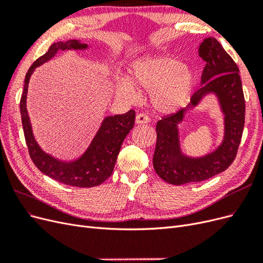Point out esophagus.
<instances>
[{
	"label": "esophagus",
	"instance_id": "obj_1",
	"mask_svg": "<svg viewBox=\"0 0 263 263\" xmlns=\"http://www.w3.org/2000/svg\"><path fill=\"white\" fill-rule=\"evenodd\" d=\"M149 123V117L144 114V113H140L136 116V124H147Z\"/></svg>",
	"mask_w": 263,
	"mask_h": 263
}]
</instances>
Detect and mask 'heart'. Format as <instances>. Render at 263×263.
Instances as JSON below:
<instances>
[{
    "label": "heart",
    "instance_id": "1",
    "mask_svg": "<svg viewBox=\"0 0 263 263\" xmlns=\"http://www.w3.org/2000/svg\"><path fill=\"white\" fill-rule=\"evenodd\" d=\"M195 84V74L187 66L170 55L144 57L134 63L132 80L123 79L118 91L130 100L138 90L148 91L155 109L163 114L177 112L185 105Z\"/></svg>",
    "mask_w": 263,
    "mask_h": 263
}]
</instances>
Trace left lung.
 Listing matches in <instances>:
<instances>
[{"instance_id": "1", "label": "left lung", "mask_w": 263, "mask_h": 263, "mask_svg": "<svg viewBox=\"0 0 263 263\" xmlns=\"http://www.w3.org/2000/svg\"><path fill=\"white\" fill-rule=\"evenodd\" d=\"M198 54L206 62L202 86L192 95L187 107L163 116L156 126L154 168L159 177L173 185L201 182L225 171L235 160L242 137L246 104L239 69L215 38H206ZM209 92L218 95L226 115L224 140L213 153L201 158H190L179 149L177 124L186 110Z\"/></svg>"}]
</instances>
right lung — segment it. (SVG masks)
Instances as JSON below:
<instances>
[{
  "label": "right lung",
  "mask_w": 263,
  "mask_h": 263,
  "mask_svg": "<svg viewBox=\"0 0 263 263\" xmlns=\"http://www.w3.org/2000/svg\"><path fill=\"white\" fill-rule=\"evenodd\" d=\"M85 48H87L86 44H82L74 39L66 43L59 42L52 44L48 51L39 57L28 69L20 103L24 136L34 164L49 178L62 184L77 187L97 186L112 176L121 146L125 137L134 127L135 117H136L135 110L130 109L122 115L106 117L84 155L73 162H62L45 154L38 146L31 132V125L26 109V97L29 78L33 74L35 68L51 59L58 51Z\"/></svg>",
  "instance_id": "right-lung-1"
}]
</instances>
